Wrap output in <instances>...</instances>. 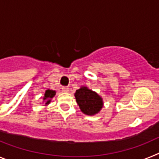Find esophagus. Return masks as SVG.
Masks as SVG:
<instances>
[{
    "label": "esophagus",
    "mask_w": 159,
    "mask_h": 159,
    "mask_svg": "<svg viewBox=\"0 0 159 159\" xmlns=\"http://www.w3.org/2000/svg\"><path fill=\"white\" fill-rule=\"evenodd\" d=\"M69 88L68 87H62V92L63 93H68L69 92Z\"/></svg>",
    "instance_id": "1"
}]
</instances>
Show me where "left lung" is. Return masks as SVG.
I'll use <instances>...</instances> for the list:
<instances>
[{
	"label": "left lung",
	"mask_w": 159,
	"mask_h": 159,
	"mask_svg": "<svg viewBox=\"0 0 159 159\" xmlns=\"http://www.w3.org/2000/svg\"><path fill=\"white\" fill-rule=\"evenodd\" d=\"M74 96L81 111L86 115L98 114L103 107L102 98L85 85L76 90Z\"/></svg>",
	"instance_id": "obj_1"
}]
</instances>
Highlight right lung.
<instances>
[{"label":"right lung","mask_w":159,"mask_h":159,"mask_svg":"<svg viewBox=\"0 0 159 159\" xmlns=\"http://www.w3.org/2000/svg\"><path fill=\"white\" fill-rule=\"evenodd\" d=\"M55 95H56V91L55 90H52V89L45 90L43 97V103H45V106H48L51 102V100Z\"/></svg>","instance_id":"add662e5"}]
</instances>
